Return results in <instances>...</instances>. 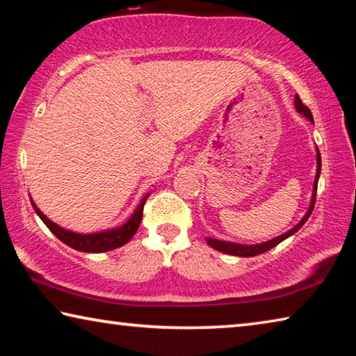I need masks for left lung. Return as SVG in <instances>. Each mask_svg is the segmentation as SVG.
<instances>
[{"label": "left lung", "instance_id": "obj_1", "mask_svg": "<svg viewBox=\"0 0 356 356\" xmlns=\"http://www.w3.org/2000/svg\"><path fill=\"white\" fill-rule=\"evenodd\" d=\"M293 104H295V110H297L301 114V116H305L306 119L309 120L311 124H314V119H312L311 111L303 104H301V100H300L298 95H295ZM316 160H317V170H316L314 184H312V195H311L309 207H308V210H306V213H305L303 218H301L292 229H289L287 232L281 234V236H278V237H275L272 240H267V242L254 243V245H243V243H236V242H227V240H218V238H212V237H207L206 242L210 246H212L213 250L221 251V252H226V254H232V256H238V257H251V256L262 254V252L275 248V246L280 245L282 240H286V238H289L291 236H293V234L297 232L298 229L303 226L306 221H308V218H309L311 213H312V210H314L316 195H317V182H318V177H321V166H322L321 152H318L317 147H316Z\"/></svg>", "mask_w": 356, "mask_h": 356}]
</instances>
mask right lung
Returning a JSON list of instances; mask_svg holds the SVG:
<instances>
[{"mask_svg":"<svg viewBox=\"0 0 356 356\" xmlns=\"http://www.w3.org/2000/svg\"><path fill=\"white\" fill-rule=\"evenodd\" d=\"M147 197H149V193H146V195L141 197L140 204H138L136 209L134 210V213L130 215V218L125 222H122L120 226L104 229V231H97V232H86V234L70 231V229H65L63 226L56 225V222L48 218L45 213H42V210L35 206L33 197H29V200H31L33 209L35 210V213L39 215V218L45 222V226L50 229V231L55 234L63 243L70 246V248H74L76 251H83V252H105V251L116 250L119 246L125 245L129 240H131V237L135 236L138 227L141 225L143 207Z\"/></svg>","mask_w":356,"mask_h":356,"instance_id":"right-lung-1","label":"right lung"}]
</instances>
